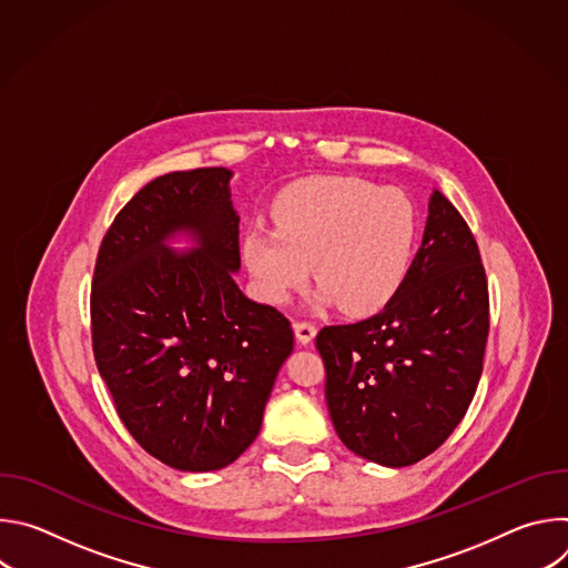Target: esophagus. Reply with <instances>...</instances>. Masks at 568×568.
Here are the masks:
<instances>
[{
    "instance_id": "1",
    "label": "esophagus",
    "mask_w": 568,
    "mask_h": 568,
    "mask_svg": "<svg viewBox=\"0 0 568 568\" xmlns=\"http://www.w3.org/2000/svg\"><path fill=\"white\" fill-rule=\"evenodd\" d=\"M294 335L301 346H307L316 337V326L310 321H296L294 323Z\"/></svg>"
}]
</instances>
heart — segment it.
Instances as JSON below:
<instances>
[{"mask_svg":"<svg viewBox=\"0 0 568 568\" xmlns=\"http://www.w3.org/2000/svg\"><path fill=\"white\" fill-rule=\"evenodd\" d=\"M274 229L242 233L240 256L256 294L285 305L310 276L318 305L346 314L379 310L407 274L416 215L397 189L357 178H314L285 191L272 209Z\"/></svg>","mask_w":568,"mask_h":568,"instance_id":"1","label":"heart"}]
</instances>
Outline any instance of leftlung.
<instances>
[{
    "instance_id": "obj_1",
    "label": "left lung",
    "mask_w": 568,
    "mask_h": 568,
    "mask_svg": "<svg viewBox=\"0 0 568 568\" xmlns=\"http://www.w3.org/2000/svg\"><path fill=\"white\" fill-rule=\"evenodd\" d=\"M488 331V281L476 240L434 189L423 245L390 301L364 321L316 335L342 443L386 467L436 452L476 393Z\"/></svg>"
}]
</instances>
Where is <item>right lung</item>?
Instances as JSON below:
<instances>
[{"label":"right lung","mask_w":568,"mask_h":568,"mask_svg":"<svg viewBox=\"0 0 568 568\" xmlns=\"http://www.w3.org/2000/svg\"><path fill=\"white\" fill-rule=\"evenodd\" d=\"M233 173L195 169L145 184L108 229L92 283V344L116 414L182 471L231 465L258 436L290 321L240 292ZM178 232L196 247H168Z\"/></svg>","instance_id":"add662e5"}]
</instances>
